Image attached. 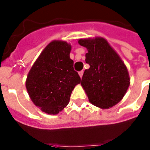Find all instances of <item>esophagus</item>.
<instances>
[{
	"label": "esophagus",
	"instance_id": "esophagus-1",
	"mask_svg": "<svg viewBox=\"0 0 150 150\" xmlns=\"http://www.w3.org/2000/svg\"><path fill=\"white\" fill-rule=\"evenodd\" d=\"M83 72H84L83 71H79V75L80 78L82 77V75H83Z\"/></svg>",
	"mask_w": 150,
	"mask_h": 150
}]
</instances>
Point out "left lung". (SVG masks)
Segmentation results:
<instances>
[{"label": "left lung", "mask_w": 150, "mask_h": 150, "mask_svg": "<svg viewBox=\"0 0 150 150\" xmlns=\"http://www.w3.org/2000/svg\"><path fill=\"white\" fill-rule=\"evenodd\" d=\"M87 49L86 62L89 64L82 75L81 85L89 102L108 109L122 100L130 85L128 69L116 51L104 38L80 39Z\"/></svg>", "instance_id": "obj_1"}]
</instances>
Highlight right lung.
<instances>
[{"label":"right lung","mask_w":150,"mask_h":150,"mask_svg":"<svg viewBox=\"0 0 150 150\" xmlns=\"http://www.w3.org/2000/svg\"><path fill=\"white\" fill-rule=\"evenodd\" d=\"M71 47L65 41L54 40L42 51L27 76L25 86L36 107L57 114L68 104L71 92L81 82L70 58Z\"/></svg>","instance_id":"obj_1"}]
</instances>
